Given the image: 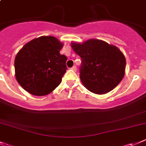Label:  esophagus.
<instances>
[{
	"label": "esophagus",
	"mask_w": 146,
	"mask_h": 146,
	"mask_svg": "<svg viewBox=\"0 0 146 146\" xmlns=\"http://www.w3.org/2000/svg\"><path fill=\"white\" fill-rule=\"evenodd\" d=\"M71 69L73 70V71H76V66H73V67H72Z\"/></svg>",
	"instance_id": "esophagus-1"
}]
</instances>
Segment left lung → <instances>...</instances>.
I'll return each instance as SVG.
<instances>
[{
  "instance_id": "8db88e82",
  "label": "left lung",
  "mask_w": 146,
  "mask_h": 146,
  "mask_svg": "<svg viewBox=\"0 0 146 146\" xmlns=\"http://www.w3.org/2000/svg\"><path fill=\"white\" fill-rule=\"evenodd\" d=\"M72 48L82 58L81 81L89 91L105 94L121 82L125 74L126 59L115 45L99 40L71 43Z\"/></svg>"
}]
</instances>
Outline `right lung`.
I'll list each match as a JSON object with an SVG mask.
<instances>
[{
	"mask_svg": "<svg viewBox=\"0 0 146 146\" xmlns=\"http://www.w3.org/2000/svg\"><path fill=\"white\" fill-rule=\"evenodd\" d=\"M62 47L52 36H40L26 43L15 59L19 84L34 96H46L54 91L68 69L66 56L59 54Z\"/></svg>",
	"mask_w": 146,
	"mask_h": 146,
	"instance_id": "right-lung-1",
	"label": "right lung"
}]
</instances>
